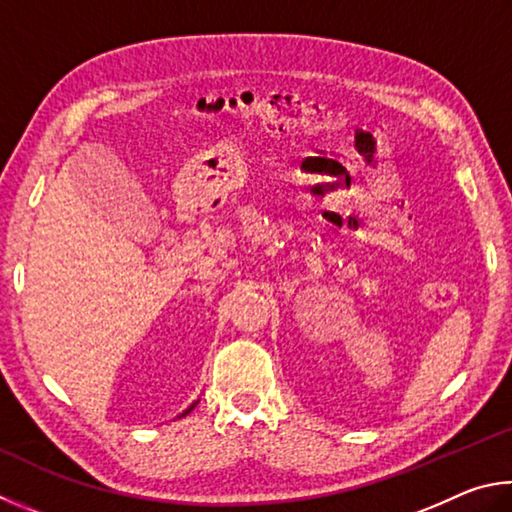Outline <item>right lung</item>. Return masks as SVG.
I'll list each match as a JSON object with an SVG mask.
<instances>
[{
    "label": "right lung",
    "mask_w": 512,
    "mask_h": 512,
    "mask_svg": "<svg viewBox=\"0 0 512 512\" xmlns=\"http://www.w3.org/2000/svg\"><path fill=\"white\" fill-rule=\"evenodd\" d=\"M197 402H200V400H197ZM197 402H193V405H191V407H188V409L184 411V414H182V416H186V414H191V411H193V407L197 405Z\"/></svg>",
    "instance_id": "right-lung-1"
}]
</instances>
